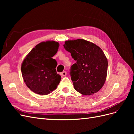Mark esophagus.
Wrapping results in <instances>:
<instances>
[{"label":"esophagus","mask_w":134,"mask_h":134,"mask_svg":"<svg viewBox=\"0 0 134 134\" xmlns=\"http://www.w3.org/2000/svg\"><path fill=\"white\" fill-rule=\"evenodd\" d=\"M60 75L62 76H66V71H63V72H62L60 73Z\"/></svg>","instance_id":"esophagus-1"}]
</instances>
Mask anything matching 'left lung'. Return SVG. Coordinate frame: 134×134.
Segmentation results:
<instances>
[{
	"label": "left lung",
	"mask_w": 134,
	"mask_h": 134,
	"mask_svg": "<svg viewBox=\"0 0 134 134\" xmlns=\"http://www.w3.org/2000/svg\"><path fill=\"white\" fill-rule=\"evenodd\" d=\"M64 47L76 61L70 69L75 90L85 96L99 91L106 81L108 68V61L102 50L83 39L68 40Z\"/></svg>",
	"instance_id": "1"
}]
</instances>
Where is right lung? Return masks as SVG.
Wrapping results in <instances>:
<instances>
[{
  "label": "right lung",
  "instance_id": "1",
  "mask_svg": "<svg viewBox=\"0 0 134 134\" xmlns=\"http://www.w3.org/2000/svg\"><path fill=\"white\" fill-rule=\"evenodd\" d=\"M59 43L54 41L42 42L32 48L21 66L24 82L36 94L46 95L57 88L61 76L57 74L58 63L52 58L56 54Z\"/></svg>",
  "mask_w": 134,
  "mask_h": 134
}]
</instances>
